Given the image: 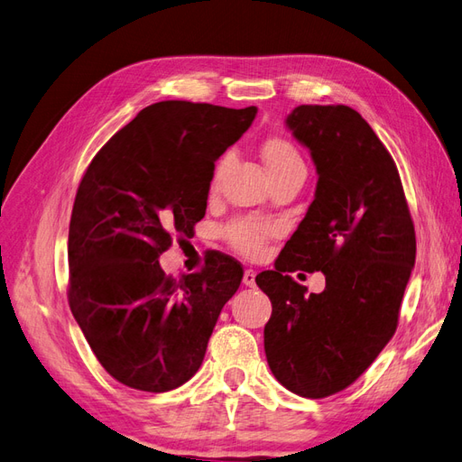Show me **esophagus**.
I'll return each mask as SVG.
<instances>
[{
    "mask_svg": "<svg viewBox=\"0 0 462 462\" xmlns=\"http://www.w3.org/2000/svg\"><path fill=\"white\" fill-rule=\"evenodd\" d=\"M243 283L246 287H254L256 285V272L254 270H246L243 275Z\"/></svg>",
    "mask_w": 462,
    "mask_h": 462,
    "instance_id": "1",
    "label": "esophagus"
}]
</instances>
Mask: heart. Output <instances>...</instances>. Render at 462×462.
Wrapping results in <instances>:
<instances>
[{
	"label": "heart",
	"instance_id": "heart-1",
	"mask_svg": "<svg viewBox=\"0 0 462 462\" xmlns=\"http://www.w3.org/2000/svg\"><path fill=\"white\" fill-rule=\"evenodd\" d=\"M260 153L273 179H279L289 173L306 171L300 152L289 141V138H283V136L265 138L260 148ZM227 162L229 158L223 156L216 163V170L212 175V189H217L223 173H226ZM273 233H275V227L268 221H262L256 217H239L231 221L226 227V239L236 253H241L245 256H256L263 248V245L272 239Z\"/></svg>",
	"mask_w": 462,
	"mask_h": 462
}]
</instances>
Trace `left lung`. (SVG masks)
Returning <instances> with one entry per match:
<instances>
[{"instance_id":"1","label":"left lung","mask_w":462,"mask_h":462,"mask_svg":"<svg viewBox=\"0 0 462 462\" xmlns=\"http://www.w3.org/2000/svg\"><path fill=\"white\" fill-rule=\"evenodd\" d=\"M287 127L310 150L316 197L275 270L256 275L272 300L265 358L292 393L324 399L356 382L393 337L416 258L414 223L397 165L348 106H299ZM321 271L305 295L288 273Z\"/></svg>"}]
</instances>
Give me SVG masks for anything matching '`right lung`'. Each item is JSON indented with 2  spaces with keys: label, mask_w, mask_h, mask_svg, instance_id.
Returning <instances> with one entry per match:
<instances>
[{
  "label": "right lung",
  "mask_w": 462,
  "mask_h": 462,
  "mask_svg": "<svg viewBox=\"0 0 462 462\" xmlns=\"http://www.w3.org/2000/svg\"><path fill=\"white\" fill-rule=\"evenodd\" d=\"M256 107L167 100L144 107L102 146L80 179L69 223L71 312L106 372L163 393L200 368L241 263L212 254L173 279L160 254L206 214L214 163Z\"/></svg>",
  "instance_id": "1"
}]
</instances>
